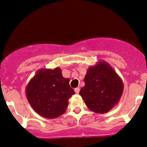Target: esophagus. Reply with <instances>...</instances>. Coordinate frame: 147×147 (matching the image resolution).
Instances as JSON below:
<instances>
[{
    "mask_svg": "<svg viewBox=\"0 0 147 147\" xmlns=\"http://www.w3.org/2000/svg\"><path fill=\"white\" fill-rule=\"evenodd\" d=\"M74 91H75V92L76 94H78L79 92H80V88H79V87H76V88H75Z\"/></svg>",
    "mask_w": 147,
    "mask_h": 147,
    "instance_id": "obj_1",
    "label": "esophagus"
}]
</instances>
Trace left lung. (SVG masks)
Here are the masks:
<instances>
[{"mask_svg":"<svg viewBox=\"0 0 147 147\" xmlns=\"http://www.w3.org/2000/svg\"><path fill=\"white\" fill-rule=\"evenodd\" d=\"M85 86L80 95L85 104L96 113L110 111L121 98L123 83L113 67L105 61L89 67L85 78Z\"/></svg>","mask_w":147,"mask_h":147,"instance_id":"left-lung-1","label":"left lung"}]
</instances>
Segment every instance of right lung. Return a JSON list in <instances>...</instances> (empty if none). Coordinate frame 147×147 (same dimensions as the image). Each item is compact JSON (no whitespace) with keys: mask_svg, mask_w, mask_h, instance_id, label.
<instances>
[{"mask_svg":"<svg viewBox=\"0 0 147 147\" xmlns=\"http://www.w3.org/2000/svg\"><path fill=\"white\" fill-rule=\"evenodd\" d=\"M30 105L43 117L54 119L65 113L69 98L75 94L69 79L62 76L59 67L41 69L30 80L26 88Z\"/></svg>","mask_w":147,"mask_h":147,"instance_id":"obj_1","label":"right lung"}]
</instances>
